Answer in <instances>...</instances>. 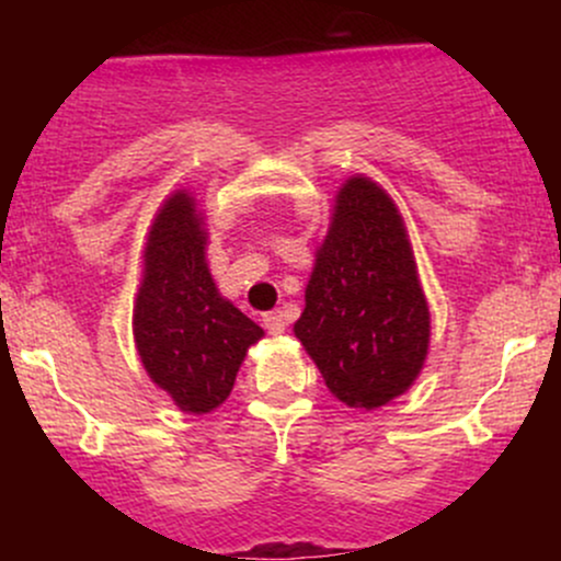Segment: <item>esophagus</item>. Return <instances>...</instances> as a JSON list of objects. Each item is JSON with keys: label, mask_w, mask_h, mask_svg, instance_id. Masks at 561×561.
<instances>
[{"label": "esophagus", "mask_w": 561, "mask_h": 561, "mask_svg": "<svg viewBox=\"0 0 561 561\" xmlns=\"http://www.w3.org/2000/svg\"><path fill=\"white\" fill-rule=\"evenodd\" d=\"M263 327H266L268 334H282L287 330V321H285V313L282 311H272L263 317Z\"/></svg>", "instance_id": "34e87169"}]
</instances>
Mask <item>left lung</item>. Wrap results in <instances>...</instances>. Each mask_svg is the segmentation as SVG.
I'll return each mask as SVG.
<instances>
[{
  "label": "left lung",
  "instance_id": "left-lung-1",
  "mask_svg": "<svg viewBox=\"0 0 561 561\" xmlns=\"http://www.w3.org/2000/svg\"><path fill=\"white\" fill-rule=\"evenodd\" d=\"M293 330L332 396L353 409H379L420 377L430 308L403 218L371 179L340 186Z\"/></svg>",
  "mask_w": 561,
  "mask_h": 561
}]
</instances>
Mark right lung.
I'll return each instance as SVG.
<instances>
[{
  "instance_id": "add662e5",
  "label": "right lung",
  "mask_w": 561,
  "mask_h": 561,
  "mask_svg": "<svg viewBox=\"0 0 561 561\" xmlns=\"http://www.w3.org/2000/svg\"><path fill=\"white\" fill-rule=\"evenodd\" d=\"M205 242L195 197L176 190L147 234L134 302V343L145 371L186 414H208L227 401L248 347L263 337L261 327L218 293Z\"/></svg>"
}]
</instances>
